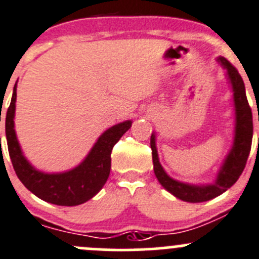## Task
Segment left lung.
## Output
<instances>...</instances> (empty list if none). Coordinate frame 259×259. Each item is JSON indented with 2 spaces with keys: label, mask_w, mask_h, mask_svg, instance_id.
Here are the masks:
<instances>
[{
  "label": "left lung",
  "mask_w": 259,
  "mask_h": 259,
  "mask_svg": "<svg viewBox=\"0 0 259 259\" xmlns=\"http://www.w3.org/2000/svg\"><path fill=\"white\" fill-rule=\"evenodd\" d=\"M217 60L227 70V78L232 85L233 103H234V138H233L232 148L223 161L220 170L218 171L215 181L205 185H194V184L175 180L168 176L158 160L155 132L151 135L153 171L158 183L174 196L188 203H203L225 193L230 186L237 183L239 176L242 175L250 152L253 121L252 111L245 96L244 83L237 69L227 59L219 56Z\"/></svg>",
  "instance_id": "8db88e82"
}]
</instances>
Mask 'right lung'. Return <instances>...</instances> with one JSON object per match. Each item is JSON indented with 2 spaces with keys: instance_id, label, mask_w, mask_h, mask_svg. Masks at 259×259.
Segmentation results:
<instances>
[{
  "instance_id": "right-lung-1",
  "label": "right lung",
  "mask_w": 259,
  "mask_h": 259,
  "mask_svg": "<svg viewBox=\"0 0 259 259\" xmlns=\"http://www.w3.org/2000/svg\"><path fill=\"white\" fill-rule=\"evenodd\" d=\"M15 84L11 103L6 113V140L10 158L17 178L25 188L44 201L61 206H75L85 203L99 193L111 172L112 148L132 126L124 121L104 131L87 157L74 168L64 172H44L35 168L22 153L15 132L16 109Z\"/></svg>"
}]
</instances>
